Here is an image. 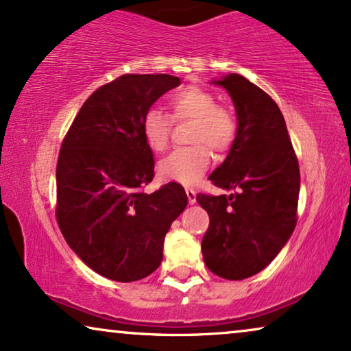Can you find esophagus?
<instances>
[{"instance_id": "34e87169", "label": "esophagus", "mask_w": 351, "mask_h": 351, "mask_svg": "<svg viewBox=\"0 0 351 351\" xmlns=\"http://www.w3.org/2000/svg\"><path fill=\"white\" fill-rule=\"evenodd\" d=\"M185 193H186V198H189V203L195 204L196 203V191L193 189H185Z\"/></svg>"}]
</instances>
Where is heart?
Segmentation results:
<instances>
[{
    "label": "heart",
    "instance_id": "1",
    "mask_svg": "<svg viewBox=\"0 0 351 351\" xmlns=\"http://www.w3.org/2000/svg\"><path fill=\"white\" fill-rule=\"evenodd\" d=\"M172 118L191 119L189 141L191 147L177 148L158 165L160 177L182 185H191L204 174L213 152H225L237 137V119L227 108L219 107L209 90L198 86L180 89L169 99ZM142 136L153 152H162L169 141L171 118L160 107H150L143 113Z\"/></svg>",
    "mask_w": 351,
    "mask_h": 351
}]
</instances>
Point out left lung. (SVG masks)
<instances>
[{
    "mask_svg": "<svg viewBox=\"0 0 351 351\" xmlns=\"http://www.w3.org/2000/svg\"><path fill=\"white\" fill-rule=\"evenodd\" d=\"M210 84L232 97L238 128L227 158L209 176L233 193L196 196L210 220L201 251L210 271L238 281L262 271L289 241L300 171L285 118L270 95L238 73Z\"/></svg>",
    "mask_w": 351,
    "mask_h": 351,
    "instance_id": "8db88e82",
    "label": "left lung"
}]
</instances>
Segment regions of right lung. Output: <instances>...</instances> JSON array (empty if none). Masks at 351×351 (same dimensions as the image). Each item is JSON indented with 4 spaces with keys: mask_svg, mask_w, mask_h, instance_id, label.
<instances>
[{
    "mask_svg": "<svg viewBox=\"0 0 351 351\" xmlns=\"http://www.w3.org/2000/svg\"><path fill=\"white\" fill-rule=\"evenodd\" d=\"M172 75H123L83 104L57 161V222L65 241L95 273L131 282L156 270L171 223L189 203L169 182L143 193L155 176L142 117L177 88Z\"/></svg>",
    "mask_w": 351,
    "mask_h": 351,
    "instance_id": "obj_1",
    "label": "right lung"
}]
</instances>
